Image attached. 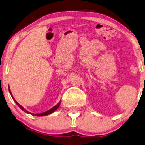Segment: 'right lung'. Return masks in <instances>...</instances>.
I'll list each match as a JSON object with an SVG mask.
<instances>
[{"instance_id": "add662e5", "label": "right lung", "mask_w": 145, "mask_h": 145, "mask_svg": "<svg viewBox=\"0 0 145 145\" xmlns=\"http://www.w3.org/2000/svg\"><path fill=\"white\" fill-rule=\"evenodd\" d=\"M8 90H9V92H10V95H11V96H12V99H13V100L14 101H15V102L17 103V105H18V106L19 107V108H20L21 110H22L23 111H24L25 112H26V113H27V114H31V115H34V116H46V115H48V114H52V112H54V111H56L57 109L58 108V107L60 106V103H58V104L57 105H55L54 107V108H52V109H50V110H48L47 112H44V113H41V114H31V113H30V112H28V111H27V110H25L24 108H23L22 106H21V105L19 104V103H17V101H16V100L14 99V97H12V94H11V92H10V88H8Z\"/></svg>"}]
</instances>
